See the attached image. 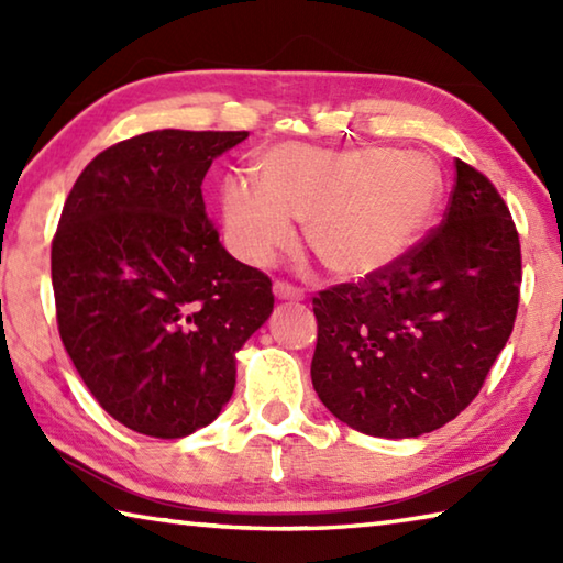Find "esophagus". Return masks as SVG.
<instances>
[{"label":"esophagus","instance_id":"obj_1","mask_svg":"<svg viewBox=\"0 0 563 563\" xmlns=\"http://www.w3.org/2000/svg\"><path fill=\"white\" fill-rule=\"evenodd\" d=\"M273 292L278 300H302L305 298V292L300 288H295V285L285 283V280H275Z\"/></svg>","mask_w":563,"mask_h":563}]
</instances>
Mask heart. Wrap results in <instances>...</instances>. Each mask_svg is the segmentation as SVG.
Wrapping results in <instances>:
<instances>
[{"instance_id":"obj_1","label":"heart","mask_w":563,"mask_h":563,"mask_svg":"<svg viewBox=\"0 0 563 563\" xmlns=\"http://www.w3.org/2000/svg\"><path fill=\"white\" fill-rule=\"evenodd\" d=\"M258 174L223 188V225L238 258L271 265L295 243V218L318 261L342 278L402 258L442 196L440 168L417 151L280 144L261 158Z\"/></svg>"}]
</instances>
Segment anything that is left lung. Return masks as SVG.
Returning a JSON list of instances; mask_svg holds the SVG:
<instances>
[{
	"mask_svg": "<svg viewBox=\"0 0 563 563\" xmlns=\"http://www.w3.org/2000/svg\"><path fill=\"white\" fill-rule=\"evenodd\" d=\"M440 228L387 268L312 298V387L340 422L419 437L470 407L519 308L517 225L492 180L456 158Z\"/></svg>",
	"mask_w": 563,
	"mask_h": 563,
	"instance_id": "8db88e82",
	"label": "left lung"
}]
</instances>
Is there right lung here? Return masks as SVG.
Listing matches in <instances>:
<instances>
[{
    "instance_id": "1",
    "label": "right lung",
    "mask_w": 563,
    "mask_h": 563,
    "mask_svg": "<svg viewBox=\"0 0 563 563\" xmlns=\"http://www.w3.org/2000/svg\"><path fill=\"white\" fill-rule=\"evenodd\" d=\"M247 131H148L76 178L52 243L56 322L97 402L129 430L178 440L211 424L235 352L273 312V283L206 216L213 158Z\"/></svg>"
}]
</instances>
